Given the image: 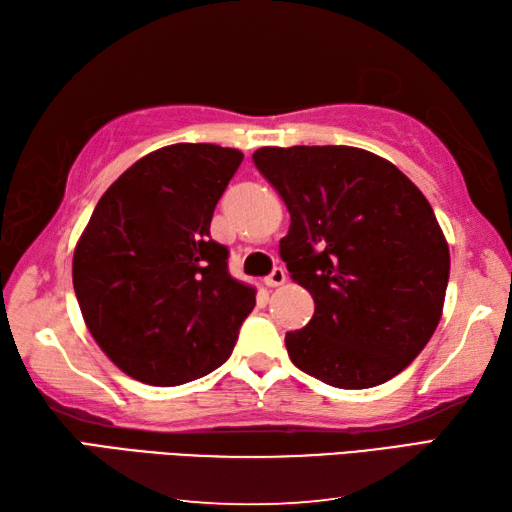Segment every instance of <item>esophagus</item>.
Instances as JSON below:
<instances>
[{
    "instance_id": "34e87169",
    "label": "esophagus",
    "mask_w": 512,
    "mask_h": 512,
    "mask_svg": "<svg viewBox=\"0 0 512 512\" xmlns=\"http://www.w3.org/2000/svg\"><path fill=\"white\" fill-rule=\"evenodd\" d=\"M287 280V274H285V269L283 267H274V271H271V274L265 278V285L267 287H280Z\"/></svg>"
}]
</instances>
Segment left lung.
<instances>
[{"instance_id": "obj_1", "label": "left lung", "mask_w": 512, "mask_h": 512, "mask_svg": "<svg viewBox=\"0 0 512 512\" xmlns=\"http://www.w3.org/2000/svg\"><path fill=\"white\" fill-rule=\"evenodd\" d=\"M291 225L280 258L316 302L287 331L300 371L338 389H369L411 364L440 322L451 271L433 207L395 168L349 145L254 152Z\"/></svg>"}]
</instances>
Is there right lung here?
<instances>
[{"label":"right lung","instance_id":"obj_1","mask_svg":"<svg viewBox=\"0 0 512 512\" xmlns=\"http://www.w3.org/2000/svg\"><path fill=\"white\" fill-rule=\"evenodd\" d=\"M243 152L176 143L143 156L101 196L72 260V285L99 347L130 378L176 387L232 356L252 287L212 241L218 198Z\"/></svg>","mask_w":512,"mask_h":512}]
</instances>
